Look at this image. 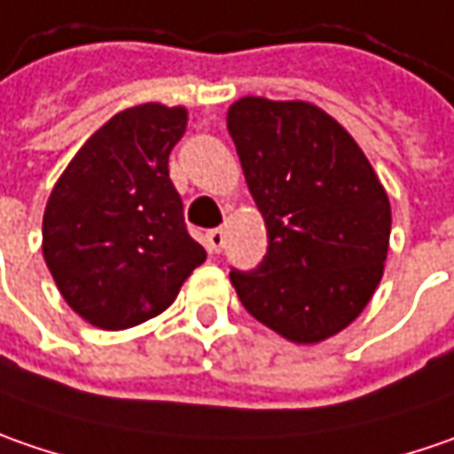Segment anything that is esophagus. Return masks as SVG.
<instances>
[{"label": "esophagus", "instance_id": "obj_1", "mask_svg": "<svg viewBox=\"0 0 454 454\" xmlns=\"http://www.w3.org/2000/svg\"><path fill=\"white\" fill-rule=\"evenodd\" d=\"M206 241H207V248H210L213 254H221L223 247H226V233H223V228H213V231H207Z\"/></svg>", "mask_w": 454, "mask_h": 454}]
</instances>
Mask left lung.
<instances>
[{
    "mask_svg": "<svg viewBox=\"0 0 454 454\" xmlns=\"http://www.w3.org/2000/svg\"><path fill=\"white\" fill-rule=\"evenodd\" d=\"M226 121L269 239L262 264L231 269V285L282 338L320 343L364 312L384 277L388 195L356 139L312 104L247 96Z\"/></svg>",
    "mask_w": 454,
    "mask_h": 454,
    "instance_id": "8db88e82",
    "label": "left lung"
}]
</instances>
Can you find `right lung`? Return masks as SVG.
<instances>
[{
    "label": "right lung",
    "instance_id": "add662e5",
    "mask_svg": "<svg viewBox=\"0 0 454 454\" xmlns=\"http://www.w3.org/2000/svg\"><path fill=\"white\" fill-rule=\"evenodd\" d=\"M185 124L183 106L119 111L50 192L43 256L63 300L90 325L124 330L160 315L206 262L169 180Z\"/></svg>",
    "mask_w": 454,
    "mask_h": 454
}]
</instances>
